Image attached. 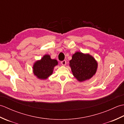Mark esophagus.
I'll return each instance as SVG.
<instances>
[{
	"label": "esophagus",
	"mask_w": 124,
	"mask_h": 124,
	"mask_svg": "<svg viewBox=\"0 0 124 124\" xmlns=\"http://www.w3.org/2000/svg\"><path fill=\"white\" fill-rule=\"evenodd\" d=\"M61 64H62V65H65V64H66V63H67V61H66V60H63V61H62L61 62Z\"/></svg>",
	"instance_id": "34e87169"
}]
</instances>
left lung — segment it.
Returning a JSON list of instances; mask_svg holds the SVG:
<instances>
[{
	"label": "left lung",
	"instance_id": "8db88e82",
	"mask_svg": "<svg viewBox=\"0 0 124 124\" xmlns=\"http://www.w3.org/2000/svg\"><path fill=\"white\" fill-rule=\"evenodd\" d=\"M70 66L75 77L78 81H83L89 79L95 75L97 63L90 55L77 52L72 55Z\"/></svg>",
	"mask_w": 124,
	"mask_h": 124
}]
</instances>
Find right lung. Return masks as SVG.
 <instances>
[{
	"mask_svg": "<svg viewBox=\"0 0 124 124\" xmlns=\"http://www.w3.org/2000/svg\"><path fill=\"white\" fill-rule=\"evenodd\" d=\"M57 63L56 60H52L49 55H45L41 60L38 61L34 64V74L39 79H45L52 74L54 67Z\"/></svg>",
	"mask_w": 124,
	"mask_h": 124,
	"instance_id": "1",
	"label": "right lung"
}]
</instances>
